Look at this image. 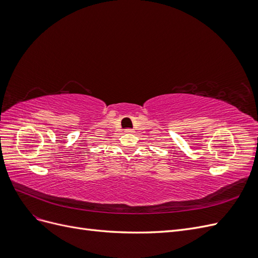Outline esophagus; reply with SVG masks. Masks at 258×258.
I'll return each instance as SVG.
<instances>
[{"instance_id": "obj_1", "label": "esophagus", "mask_w": 258, "mask_h": 258, "mask_svg": "<svg viewBox=\"0 0 258 258\" xmlns=\"http://www.w3.org/2000/svg\"><path fill=\"white\" fill-rule=\"evenodd\" d=\"M134 129H124V134H134Z\"/></svg>"}]
</instances>
